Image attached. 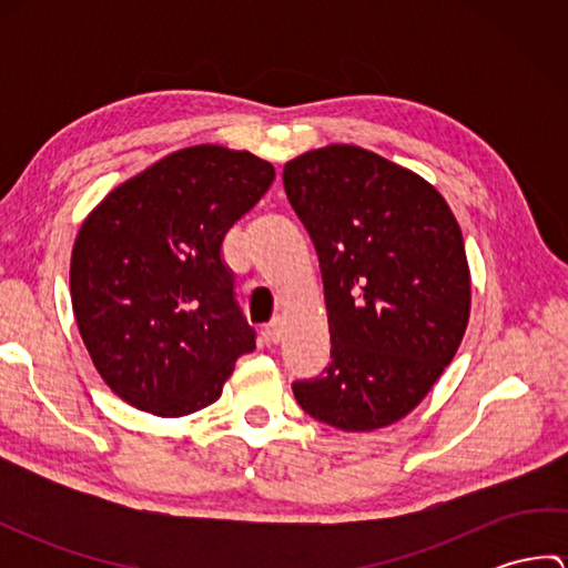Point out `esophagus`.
<instances>
[{
	"mask_svg": "<svg viewBox=\"0 0 568 568\" xmlns=\"http://www.w3.org/2000/svg\"><path fill=\"white\" fill-rule=\"evenodd\" d=\"M265 336H268V342L273 344L283 339V317H273L268 324H265Z\"/></svg>",
	"mask_w": 568,
	"mask_h": 568,
	"instance_id": "obj_1",
	"label": "esophagus"
}]
</instances>
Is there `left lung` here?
<instances>
[{
  "label": "left lung",
  "instance_id": "8db88e82",
  "mask_svg": "<svg viewBox=\"0 0 568 568\" xmlns=\"http://www.w3.org/2000/svg\"><path fill=\"white\" fill-rule=\"evenodd\" d=\"M285 195L315 244L332 364L293 383L300 407L344 432H373L425 400L470 315L464 236L425 178L348 143L283 168Z\"/></svg>",
  "mask_w": 568,
  "mask_h": 568
}]
</instances>
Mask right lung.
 Masks as SVG:
<instances>
[{
    "mask_svg": "<svg viewBox=\"0 0 568 568\" xmlns=\"http://www.w3.org/2000/svg\"><path fill=\"white\" fill-rule=\"evenodd\" d=\"M273 178L258 155L202 143L129 178L84 216L72 312L94 368L131 407L197 413L256 348L222 241Z\"/></svg>",
    "mask_w": 568,
    "mask_h": 568,
    "instance_id": "add662e5",
    "label": "right lung"
}]
</instances>
